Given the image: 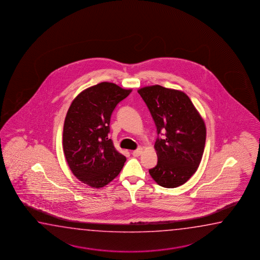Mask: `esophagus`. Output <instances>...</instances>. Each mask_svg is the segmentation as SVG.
I'll list each match as a JSON object with an SVG mask.
<instances>
[{
	"instance_id": "34e87169",
	"label": "esophagus",
	"mask_w": 260,
	"mask_h": 260,
	"mask_svg": "<svg viewBox=\"0 0 260 260\" xmlns=\"http://www.w3.org/2000/svg\"><path fill=\"white\" fill-rule=\"evenodd\" d=\"M141 153H142V148H138L133 151L132 155L134 157H139L141 155Z\"/></svg>"
}]
</instances>
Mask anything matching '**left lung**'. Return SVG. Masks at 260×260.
I'll use <instances>...</instances> for the list:
<instances>
[{
	"label": "left lung",
	"mask_w": 260,
	"mask_h": 260,
	"mask_svg": "<svg viewBox=\"0 0 260 260\" xmlns=\"http://www.w3.org/2000/svg\"><path fill=\"white\" fill-rule=\"evenodd\" d=\"M138 92L150 112L158 134L154 146L158 162L148 172L160 186H180L197 172L203 156V119L183 92L158 85L143 87Z\"/></svg>",
	"instance_id": "obj_1"
}]
</instances>
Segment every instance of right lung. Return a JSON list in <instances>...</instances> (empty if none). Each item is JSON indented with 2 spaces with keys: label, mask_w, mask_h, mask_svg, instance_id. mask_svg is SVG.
Here are the masks:
<instances>
[{
  "label": "right lung",
  "mask_w": 260,
  "mask_h": 260,
  "mask_svg": "<svg viewBox=\"0 0 260 260\" xmlns=\"http://www.w3.org/2000/svg\"><path fill=\"white\" fill-rule=\"evenodd\" d=\"M130 92L113 83L102 82L82 91L67 112L63 152L72 173L91 187L100 188L112 182L126 160L108 135L112 112Z\"/></svg>",
  "instance_id": "1"
}]
</instances>
